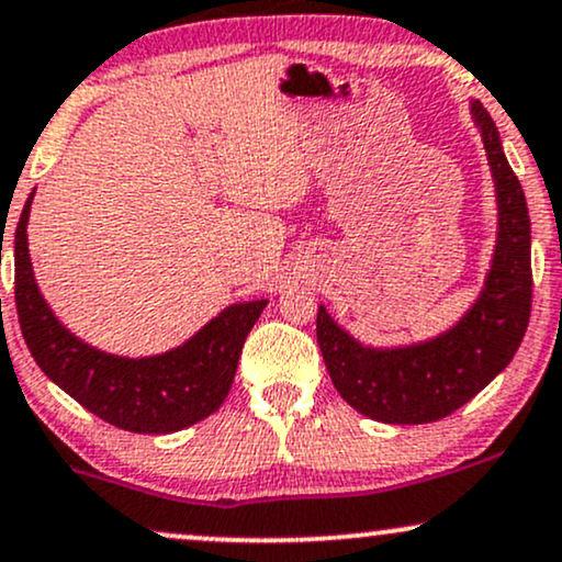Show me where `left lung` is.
I'll use <instances>...</instances> for the list:
<instances>
[{
  "label": "left lung",
  "mask_w": 562,
  "mask_h": 562,
  "mask_svg": "<svg viewBox=\"0 0 562 562\" xmlns=\"http://www.w3.org/2000/svg\"><path fill=\"white\" fill-rule=\"evenodd\" d=\"M482 133L497 198V241L490 273L472 307L429 341L375 349L317 310V344L336 391L364 417L385 425L438 422L472 401L508 367L531 313V224L521 182L503 154L493 116L480 101Z\"/></svg>",
  "instance_id": "left-lung-1"
}]
</instances>
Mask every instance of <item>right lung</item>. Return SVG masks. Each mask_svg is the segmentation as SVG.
<instances>
[{"mask_svg":"<svg viewBox=\"0 0 562 562\" xmlns=\"http://www.w3.org/2000/svg\"><path fill=\"white\" fill-rule=\"evenodd\" d=\"M31 198L20 213L15 304L23 338L44 375L109 425L143 435H166L211 417L234 383L241 346L268 300L228 304L190 341L156 357H116L69 334L38 292L27 252Z\"/></svg>","mask_w":562,"mask_h":562,"instance_id":"obj_1","label":"right lung"}]
</instances>
